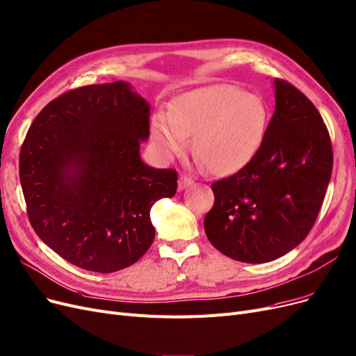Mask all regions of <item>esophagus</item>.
Here are the masks:
<instances>
[{"mask_svg":"<svg viewBox=\"0 0 356 356\" xmlns=\"http://www.w3.org/2000/svg\"><path fill=\"white\" fill-rule=\"evenodd\" d=\"M195 181L191 179V177H188V176H181L180 179H179V191H184V189H188L189 186H192Z\"/></svg>","mask_w":356,"mask_h":356,"instance_id":"esophagus-1","label":"esophagus"}]
</instances>
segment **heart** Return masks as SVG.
Wrapping results in <instances>:
<instances>
[{
  "label": "heart",
  "mask_w": 356,
  "mask_h": 356,
  "mask_svg": "<svg viewBox=\"0 0 356 356\" xmlns=\"http://www.w3.org/2000/svg\"><path fill=\"white\" fill-rule=\"evenodd\" d=\"M269 125L265 100L231 84H213L179 95L170 111L151 116V140L161 157L193 152L213 175H231L249 164Z\"/></svg>",
  "instance_id": "obj_1"
}]
</instances>
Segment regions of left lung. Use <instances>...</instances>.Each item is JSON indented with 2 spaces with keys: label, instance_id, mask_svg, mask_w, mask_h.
<instances>
[{
  "label": "left lung",
  "instance_id": "1",
  "mask_svg": "<svg viewBox=\"0 0 356 356\" xmlns=\"http://www.w3.org/2000/svg\"><path fill=\"white\" fill-rule=\"evenodd\" d=\"M275 112L265 140L240 172L212 184L204 220L222 254L265 264L291 252L314 225L326 195L333 152L326 125L300 90L275 80Z\"/></svg>",
  "mask_w": 356,
  "mask_h": 356
}]
</instances>
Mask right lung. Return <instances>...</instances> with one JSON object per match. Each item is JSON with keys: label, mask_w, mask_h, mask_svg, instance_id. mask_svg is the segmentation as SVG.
I'll use <instances>...</instances> for the list:
<instances>
[{"label": "right lung", "mask_w": 356, "mask_h": 356, "mask_svg": "<svg viewBox=\"0 0 356 356\" xmlns=\"http://www.w3.org/2000/svg\"><path fill=\"white\" fill-rule=\"evenodd\" d=\"M149 103L127 81L86 86L46 104L20 151V183L40 240L70 264L112 273L156 237L149 211L177 173L141 159Z\"/></svg>", "instance_id": "obj_1"}]
</instances>
